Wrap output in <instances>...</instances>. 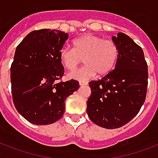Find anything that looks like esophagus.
Returning a JSON list of instances; mask_svg holds the SVG:
<instances>
[{
	"label": "esophagus",
	"mask_w": 158,
	"mask_h": 158,
	"mask_svg": "<svg viewBox=\"0 0 158 158\" xmlns=\"http://www.w3.org/2000/svg\"><path fill=\"white\" fill-rule=\"evenodd\" d=\"M79 85H80V86H84V85H88V83L85 82V81H79Z\"/></svg>",
	"instance_id": "34e87169"
}]
</instances>
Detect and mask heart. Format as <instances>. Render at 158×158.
<instances>
[{
    "label": "heart",
    "mask_w": 158,
    "mask_h": 158,
    "mask_svg": "<svg viewBox=\"0 0 158 158\" xmlns=\"http://www.w3.org/2000/svg\"><path fill=\"white\" fill-rule=\"evenodd\" d=\"M73 48L64 47L59 51L63 65L69 70H73L82 63V58L85 65L69 73L70 79L86 81L96 73L104 76L114 69L119 57L118 48L114 42L85 34L73 41Z\"/></svg>",
    "instance_id": "1"
}]
</instances>
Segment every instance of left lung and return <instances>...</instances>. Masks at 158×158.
<instances>
[{"mask_svg": "<svg viewBox=\"0 0 158 158\" xmlns=\"http://www.w3.org/2000/svg\"><path fill=\"white\" fill-rule=\"evenodd\" d=\"M119 57L115 69L89 83L86 111L92 122L106 129L123 127L138 114L148 89V64L141 47L127 34L112 37Z\"/></svg>", "mask_w": 158, "mask_h": 158, "instance_id": "obj_1", "label": "left lung"}]
</instances>
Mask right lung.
I'll list each match as a JSON object with an SVG mask.
<instances>
[{
	"mask_svg": "<svg viewBox=\"0 0 158 158\" xmlns=\"http://www.w3.org/2000/svg\"><path fill=\"white\" fill-rule=\"evenodd\" d=\"M69 35L54 29L31 31L16 48L10 67L11 94L20 115L31 123L43 126L61 119L68 97L79 88L64 75L59 51Z\"/></svg>",
	"mask_w": 158,
	"mask_h": 158,
	"instance_id": "obj_1",
	"label": "right lung"
}]
</instances>
